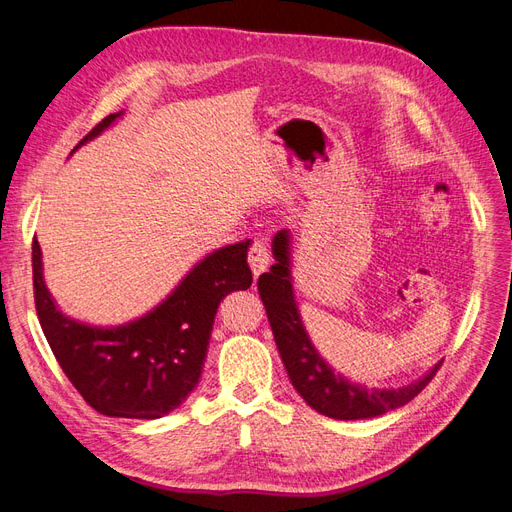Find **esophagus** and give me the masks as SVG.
Masks as SVG:
<instances>
[{
  "instance_id": "34e87169",
  "label": "esophagus",
  "mask_w": 512,
  "mask_h": 512,
  "mask_svg": "<svg viewBox=\"0 0 512 512\" xmlns=\"http://www.w3.org/2000/svg\"><path fill=\"white\" fill-rule=\"evenodd\" d=\"M247 260H250V267H252L254 277H258L262 271L269 267V262H271V254L267 250V245L256 239L252 243V247H250V254H247Z\"/></svg>"
}]
</instances>
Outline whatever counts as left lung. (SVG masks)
Listing matches in <instances>:
<instances>
[{
  "mask_svg": "<svg viewBox=\"0 0 512 512\" xmlns=\"http://www.w3.org/2000/svg\"><path fill=\"white\" fill-rule=\"evenodd\" d=\"M273 256L275 265H271L269 273H262L258 277V292L262 303H265L267 318L288 378L307 406H312L324 416L337 418V421L374 418L406 406L436 376L442 363H438L423 378L414 380L408 386H401V389H367V386L354 384L339 376L318 354L301 322L299 307L292 292L288 230H280L273 237Z\"/></svg>",
  "mask_w": 512,
  "mask_h": 512,
  "instance_id": "obj_1",
  "label": "left lung"
}]
</instances>
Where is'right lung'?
<instances>
[{"label": "right lung", "mask_w": 512, "mask_h": 512, "mask_svg": "<svg viewBox=\"0 0 512 512\" xmlns=\"http://www.w3.org/2000/svg\"><path fill=\"white\" fill-rule=\"evenodd\" d=\"M121 117H104L74 151ZM250 239L205 256L149 314L121 327H89L57 309L42 275L34 237V299L57 363L87 404L104 416L160 418L179 408L198 384L220 301L252 286Z\"/></svg>", "instance_id": "right-lung-1"}]
</instances>
